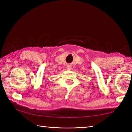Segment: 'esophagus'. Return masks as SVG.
<instances>
[{"label":"esophagus","instance_id":"esophagus-1","mask_svg":"<svg viewBox=\"0 0 132 132\" xmlns=\"http://www.w3.org/2000/svg\"><path fill=\"white\" fill-rule=\"evenodd\" d=\"M67 67V69L68 70H71L72 69V66L71 65H68Z\"/></svg>","mask_w":132,"mask_h":132}]
</instances>
